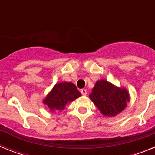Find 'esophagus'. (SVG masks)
<instances>
[{
	"label": "esophagus",
	"instance_id": "1",
	"mask_svg": "<svg viewBox=\"0 0 155 155\" xmlns=\"http://www.w3.org/2000/svg\"><path fill=\"white\" fill-rule=\"evenodd\" d=\"M81 92L82 95H87V90L86 89H81Z\"/></svg>",
	"mask_w": 155,
	"mask_h": 155
}]
</instances>
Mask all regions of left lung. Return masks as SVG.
I'll return each mask as SVG.
<instances>
[{"label": "left lung", "instance_id": "8db88e82", "mask_svg": "<svg viewBox=\"0 0 155 155\" xmlns=\"http://www.w3.org/2000/svg\"><path fill=\"white\" fill-rule=\"evenodd\" d=\"M89 94L90 99L104 116L113 117L127 106L130 97L126 87H118L104 79L97 81Z\"/></svg>", "mask_w": 155, "mask_h": 155}]
</instances>
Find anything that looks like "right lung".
<instances>
[{"mask_svg":"<svg viewBox=\"0 0 155 155\" xmlns=\"http://www.w3.org/2000/svg\"><path fill=\"white\" fill-rule=\"evenodd\" d=\"M81 95L74 84L71 82H60L53 86L51 91L42 99V102L53 113L62 112L66 105Z\"/></svg>","mask_w":155,"mask_h":155,"instance_id":"1","label":"right lung"}]
</instances>
